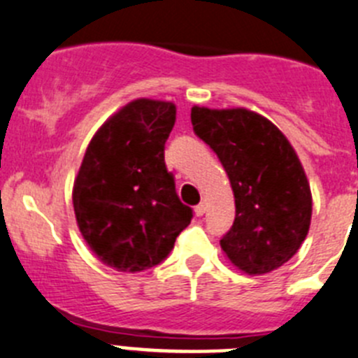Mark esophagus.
<instances>
[{"mask_svg": "<svg viewBox=\"0 0 358 358\" xmlns=\"http://www.w3.org/2000/svg\"><path fill=\"white\" fill-rule=\"evenodd\" d=\"M206 210H207V203L206 202H200L199 206L195 207V214H196V216H203V214H206Z\"/></svg>", "mask_w": 358, "mask_h": 358, "instance_id": "esophagus-1", "label": "esophagus"}]
</instances>
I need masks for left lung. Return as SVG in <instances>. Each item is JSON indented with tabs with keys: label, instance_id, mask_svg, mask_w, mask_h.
I'll return each instance as SVG.
<instances>
[{
	"label": "left lung",
	"instance_id": "8db88e82",
	"mask_svg": "<svg viewBox=\"0 0 358 358\" xmlns=\"http://www.w3.org/2000/svg\"><path fill=\"white\" fill-rule=\"evenodd\" d=\"M192 124L217 155L236 199L220 241L239 271L267 274L287 264L309 232L311 188L297 152L275 124L248 108H192Z\"/></svg>",
	"mask_w": 358,
	"mask_h": 358
}]
</instances>
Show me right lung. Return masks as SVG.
<instances>
[{
  "label": "right lung",
  "instance_id": "right-lung-1",
  "mask_svg": "<svg viewBox=\"0 0 358 358\" xmlns=\"http://www.w3.org/2000/svg\"><path fill=\"white\" fill-rule=\"evenodd\" d=\"M173 122L172 101H130L100 126L75 177L80 234L98 260L119 272L165 260L193 217L165 165Z\"/></svg>",
  "mask_w": 358,
  "mask_h": 358
}]
</instances>
